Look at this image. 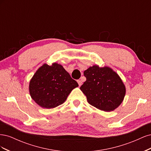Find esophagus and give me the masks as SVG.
<instances>
[{
	"label": "esophagus",
	"mask_w": 151,
	"mask_h": 151,
	"mask_svg": "<svg viewBox=\"0 0 151 151\" xmlns=\"http://www.w3.org/2000/svg\"><path fill=\"white\" fill-rule=\"evenodd\" d=\"M77 83H78L79 86H81L82 84H83V81H82L81 80H78V81H77Z\"/></svg>",
	"instance_id": "34e87169"
}]
</instances>
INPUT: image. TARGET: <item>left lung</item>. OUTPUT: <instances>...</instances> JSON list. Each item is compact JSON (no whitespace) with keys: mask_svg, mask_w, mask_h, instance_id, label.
<instances>
[{"mask_svg":"<svg viewBox=\"0 0 151 151\" xmlns=\"http://www.w3.org/2000/svg\"><path fill=\"white\" fill-rule=\"evenodd\" d=\"M86 81L81 86L92 106L104 111H111L120 106L126 93L125 86L120 77L111 68L98 65L84 72Z\"/></svg>","mask_w":151,"mask_h":151,"instance_id":"1","label":"left lung"}]
</instances>
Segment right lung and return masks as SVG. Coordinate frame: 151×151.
Segmentation results:
<instances>
[{
	"label": "right lung",
	"mask_w": 151,
	"mask_h": 151,
	"mask_svg": "<svg viewBox=\"0 0 151 151\" xmlns=\"http://www.w3.org/2000/svg\"><path fill=\"white\" fill-rule=\"evenodd\" d=\"M78 86L62 65L54 62L51 65L44 63L36 71L30 80L29 91L36 104L50 109L64 103L71 91Z\"/></svg>",
	"instance_id": "right-lung-1"
}]
</instances>
